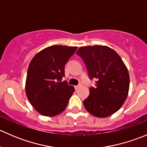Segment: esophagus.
<instances>
[{"label": "esophagus", "mask_w": 147, "mask_h": 147, "mask_svg": "<svg viewBox=\"0 0 147 147\" xmlns=\"http://www.w3.org/2000/svg\"><path fill=\"white\" fill-rule=\"evenodd\" d=\"M81 84H79V85H76V86H75V90H78V89L80 88V87H81Z\"/></svg>", "instance_id": "esophagus-1"}]
</instances>
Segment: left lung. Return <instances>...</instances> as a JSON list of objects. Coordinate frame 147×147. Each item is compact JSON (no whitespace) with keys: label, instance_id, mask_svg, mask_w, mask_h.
<instances>
[{"label":"left lung","instance_id":"1","mask_svg":"<svg viewBox=\"0 0 147 147\" xmlns=\"http://www.w3.org/2000/svg\"><path fill=\"white\" fill-rule=\"evenodd\" d=\"M86 65L89 78L96 79L83 101L85 109L97 117L113 115L122 106L128 95L129 75L119 55L107 46L81 47L77 51Z\"/></svg>","mask_w":147,"mask_h":147}]
</instances>
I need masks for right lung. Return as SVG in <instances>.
I'll return each mask as SVG.
<instances>
[{
	"label": "right lung",
	"mask_w": 147,
	"mask_h": 147,
	"mask_svg": "<svg viewBox=\"0 0 147 147\" xmlns=\"http://www.w3.org/2000/svg\"><path fill=\"white\" fill-rule=\"evenodd\" d=\"M78 47L53 45L43 49L28 67L26 92L31 105L40 115L53 117L67 106L75 88L67 81L65 66Z\"/></svg>",
	"instance_id": "1"
}]
</instances>
